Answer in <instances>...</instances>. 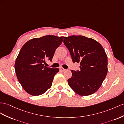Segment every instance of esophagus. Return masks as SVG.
Masks as SVG:
<instances>
[{"label":"esophagus","mask_w":124,"mask_h":124,"mask_svg":"<svg viewBox=\"0 0 124 124\" xmlns=\"http://www.w3.org/2000/svg\"><path fill=\"white\" fill-rule=\"evenodd\" d=\"M60 70L62 71V72H64V71H65L66 70L64 69V68H60Z\"/></svg>","instance_id":"obj_1"}]
</instances>
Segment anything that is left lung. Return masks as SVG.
Listing matches in <instances>:
<instances>
[{
    "instance_id": "left-lung-1",
    "label": "left lung",
    "mask_w": 124,
    "mask_h": 124,
    "mask_svg": "<svg viewBox=\"0 0 124 124\" xmlns=\"http://www.w3.org/2000/svg\"><path fill=\"white\" fill-rule=\"evenodd\" d=\"M64 45L74 63H79L80 71L72 70L68 80L69 86L81 96L94 93L102 84L107 73V56L103 46L92 38L82 36L64 37Z\"/></svg>"
}]
</instances>
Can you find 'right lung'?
<instances>
[{
    "mask_svg": "<svg viewBox=\"0 0 124 124\" xmlns=\"http://www.w3.org/2000/svg\"><path fill=\"white\" fill-rule=\"evenodd\" d=\"M63 37L45 36L31 39L21 47L16 60L18 80L26 92L33 96L42 95L49 89L58 68L46 67V60L52 61L55 50Z\"/></svg>",
    "mask_w": 124,
    "mask_h": 124,
    "instance_id": "obj_1",
    "label": "right lung"
}]
</instances>
